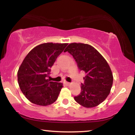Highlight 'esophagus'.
Returning a JSON list of instances; mask_svg holds the SVG:
<instances>
[{
    "mask_svg": "<svg viewBox=\"0 0 135 135\" xmlns=\"http://www.w3.org/2000/svg\"><path fill=\"white\" fill-rule=\"evenodd\" d=\"M65 84L66 85H67V86H69V85L70 84V83H69V82H65Z\"/></svg>",
    "mask_w": 135,
    "mask_h": 135,
    "instance_id": "esophagus-1",
    "label": "esophagus"
}]
</instances>
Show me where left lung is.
Masks as SVG:
<instances>
[{"label":"left lung","instance_id":"8db88e82","mask_svg":"<svg viewBox=\"0 0 135 135\" xmlns=\"http://www.w3.org/2000/svg\"><path fill=\"white\" fill-rule=\"evenodd\" d=\"M66 51L75 60L79 69L86 73L80 93L74 97L75 100L86 108L100 104L109 94L113 84V75L108 63L89 44L72 43L64 51Z\"/></svg>","mask_w":135,"mask_h":135}]
</instances>
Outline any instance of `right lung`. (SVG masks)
Segmentation results:
<instances>
[{
    "instance_id": "1",
    "label": "right lung",
    "mask_w": 135,
    "mask_h": 135,
    "mask_svg": "<svg viewBox=\"0 0 135 135\" xmlns=\"http://www.w3.org/2000/svg\"><path fill=\"white\" fill-rule=\"evenodd\" d=\"M68 44L44 43L34 47L23 60L18 72L20 89L32 103L46 106L58 98L63 84L50 81L51 68Z\"/></svg>"
}]
</instances>
